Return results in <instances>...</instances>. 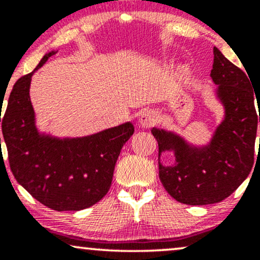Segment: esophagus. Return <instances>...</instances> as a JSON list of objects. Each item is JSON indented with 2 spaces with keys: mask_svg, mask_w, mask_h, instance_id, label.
<instances>
[{
  "mask_svg": "<svg viewBox=\"0 0 260 260\" xmlns=\"http://www.w3.org/2000/svg\"><path fill=\"white\" fill-rule=\"evenodd\" d=\"M157 121V115L151 110H147L140 115L139 117V124L143 128H150L153 127Z\"/></svg>",
  "mask_w": 260,
  "mask_h": 260,
  "instance_id": "1",
  "label": "esophagus"
}]
</instances>
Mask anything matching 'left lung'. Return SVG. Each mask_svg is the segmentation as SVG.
Segmentation results:
<instances>
[{"mask_svg": "<svg viewBox=\"0 0 260 260\" xmlns=\"http://www.w3.org/2000/svg\"><path fill=\"white\" fill-rule=\"evenodd\" d=\"M210 77L225 106V118L208 145L192 147L177 134L151 129L159 144V156L165 150H174L176 156L175 166L159 162L161 183L172 198L188 205L214 204L228 198L246 180L254 164L260 113L255 111L258 98L252 83L216 47Z\"/></svg>", "mask_w": 260, "mask_h": 260, "instance_id": "1", "label": "left lung"}]
</instances>
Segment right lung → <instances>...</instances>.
<instances>
[{"instance_id": "add662e5", "label": "right lung", "mask_w": 260, "mask_h": 260, "mask_svg": "<svg viewBox=\"0 0 260 260\" xmlns=\"http://www.w3.org/2000/svg\"><path fill=\"white\" fill-rule=\"evenodd\" d=\"M55 53H46L34 72ZM34 72L17 80L4 117L0 115L12 174L38 202L53 210L91 207L110 189L116 161L132 137L133 124L127 122L83 138L41 136L29 98Z\"/></svg>"}]
</instances>
